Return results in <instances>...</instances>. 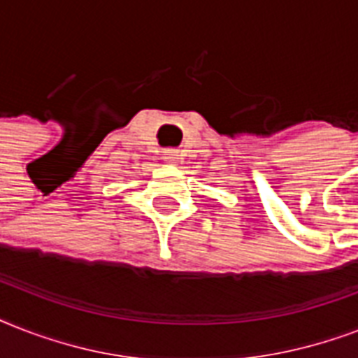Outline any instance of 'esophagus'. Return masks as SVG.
I'll list each match as a JSON object with an SVG mask.
<instances>
[{
  "instance_id": "1",
  "label": "esophagus",
  "mask_w": 358,
  "mask_h": 358,
  "mask_svg": "<svg viewBox=\"0 0 358 358\" xmlns=\"http://www.w3.org/2000/svg\"><path fill=\"white\" fill-rule=\"evenodd\" d=\"M180 159V152L174 150V148H169V150L163 152V162L171 163V165H176Z\"/></svg>"
}]
</instances>
